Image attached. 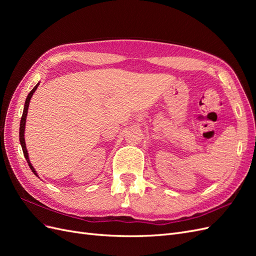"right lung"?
I'll use <instances>...</instances> for the list:
<instances>
[{
  "label": "right lung",
  "instance_id": "right-lung-1",
  "mask_svg": "<svg viewBox=\"0 0 256 256\" xmlns=\"http://www.w3.org/2000/svg\"><path fill=\"white\" fill-rule=\"evenodd\" d=\"M38 85H40V83H37L35 86H34V88L30 90V92H28V97H26V104H24V109H23V113H22V118H21V122H20V131H19V136H20V144H21V146H22V150H23V154H24V157H26V161H28V166H30V168L32 170V172L37 176V173H36V171L34 170V168H33V166L30 164V159H28V150H26V142H24V128H26V115H28V104H30V98H32V96H33V92L36 90V88H37V86Z\"/></svg>",
  "mask_w": 256,
  "mask_h": 256
}]
</instances>
